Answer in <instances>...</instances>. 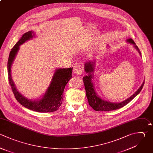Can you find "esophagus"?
<instances>
[{"instance_id":"esophagus-1","label":"esophagus","mask_w":153,"mask_h":153,"mask_svg":"<svg viewBox=\"0 0 153 153\" xmlns=\"http://www.w3.org/2000/svg\"><path fill=\"white\" fill-rule=\"evenodd\" d=\"M73 71L76 74V75H81L82 74V69L81 66L79 64H76L74 66V69H73Z\"/></svg>"}]
</instances>
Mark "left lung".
Here are the masks:
<instances>
[{"label": "left lung", "instance_id": "8db88e82", "mask_svg": "<svg viewBox=\"0 0 153 153\" xmlns=\"http://www.w3.org/2000/svg\"><path fill=\"white\" fill-rule=\"evenodd\" d=\"M127 41L129 43L134 45V47L136 48V50L138 51V52L140 55L139 50L138 47L136 45L134 41L131 39H128ZM94 64H95L94 62H92L91 61H89L85 64V71L88 74V75L84 76L82 79L84 81L85 90L86 92V96L88 99V103L90 106L95 111H113V110L120 109L124 106L125 105H126L127 103H128L136 96H137L139 93V92L143 88L144 82L142 83L140 88L131 96H130L127 99L120 103H111L108 101L103 100L97 96L94 89L93 82L91 81V78L93 76L91 74V72H93Z\"/></svg>", "mask_w": 153, "mask_h": 153}]
</instances>
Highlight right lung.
<instances>
[{
	"instance_id": "obj_1",
	"label": "right lung",
	"mask_w": 153,
	"mask_h": 153,
	"mask_svg": "<svg viewBox=\"0 0 153 153\" xmlns=\"http://www.w3.org/2000/svg\"><path fill=\"white\" fill-rule=\"evenodd\" d=\"M33 32L25 33L18 42L13 47L8 60V75L9 83L17 100L25 108L38 112H51L57 111L61 106L63 98L65 85L72 78V68L57 69L44 97L39 101H31L23 96L17 90L11 76V67L19 49V46L33 37Z\"/></svg>"
}]
</instances>
